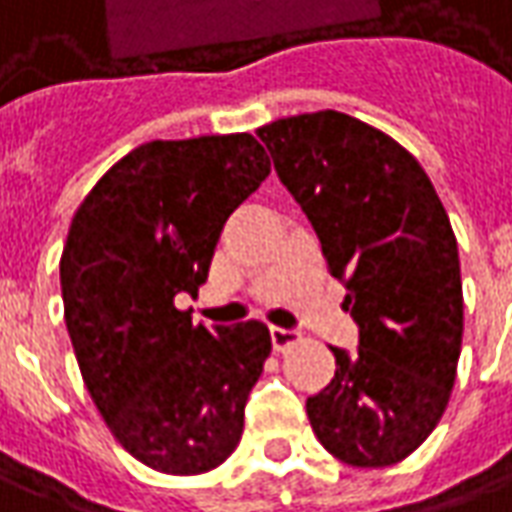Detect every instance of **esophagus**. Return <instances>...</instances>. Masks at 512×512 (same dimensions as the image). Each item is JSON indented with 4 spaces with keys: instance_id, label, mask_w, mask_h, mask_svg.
Masks as SVG:
<instances>
[{
    "instance_id": "34e87169",
    "label": "esophagus",
    "mask_w": 512,
    "mask_h": 512,
    "mask_svg": "<svg viewBox=\"0 0 512 512\" xmlns=\"http://www.w3.org/2000/svg\"><path fill=\"white\" fill-rule=\"evenodd\" d=\"M299 341V332L296 330H285V327H271V343L277 352H285L288 346Z\"/></svg>"
}]
</instances>
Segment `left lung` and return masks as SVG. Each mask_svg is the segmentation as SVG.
<instances>
[{
	"label": "left lung",
	"instance_id": "8db88e82",
	"mask_svg": "<svg viewBox=\"0 0 512 512\" xmlns=\"http://www.w3.org/2000/svg\"><path fill=\"white\" fill-rule=\"evenodd\" d=\"M257 138L360 327L357 352L330 346L335 377L307 399L310 427L349 466H393L438 427L457 377L463 282L449 216L416 157L366 121L318 110Z\"/></svg>",
	"mask_w": 512,
	"mask_h": 512
}]
</instances>
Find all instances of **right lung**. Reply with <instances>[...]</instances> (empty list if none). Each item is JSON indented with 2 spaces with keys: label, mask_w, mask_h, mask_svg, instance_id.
<instances>
[{
  "label": "right lung",
  "mask_w": 512,
  "mask_h": 512,
  "mask_svg": "<svg viewBox=\"0 0 512 512\" xmlns=\"http://www.w3.org/2000/svg\"><path fill=\"white\" fill-rule=\"evenodd\" d=\"M268 171L249 132L149 141L71 219L60 288L82 380L116 441L163 474H205L235 452L271 355L263 321L207 330L174 305L199 293L224 221Z\"/></svg>",
  "instance_id": "right-lung-1"
}]
</instances>
